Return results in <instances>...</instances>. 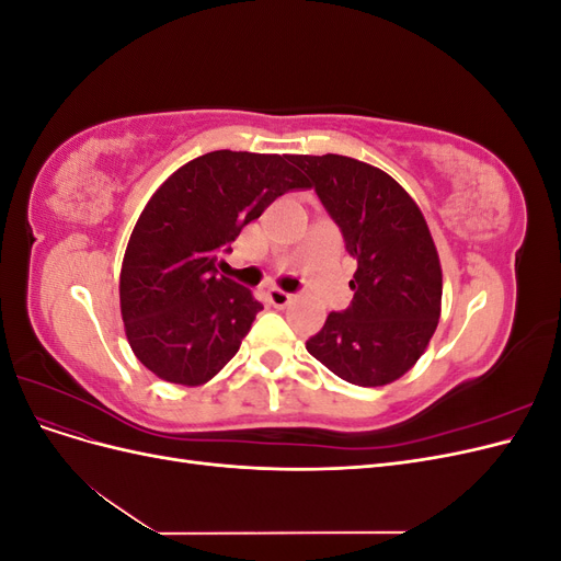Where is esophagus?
<instances>
[{
    "label": "esophagus",
    "mask_w": 561,
    "mask_h": 561,
    "mask_svg": "<svg viewBox=\"0 0 561 561\" xmlns=\"http://www.w3.org/2000/svg\"><path fill=\"white\" fill-rule=\"evenodd\" d=\"M268 301L274 304L276 309H283V307H287V304L293 301V295L280 290V287H271V290H268Z\"/></svg>",
    "instance_id": "1"
}]
</instances>
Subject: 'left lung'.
Listing matches in <instances>:
<instances>
[{
	"mask_svg": "<svg viewBox=\"0 0 561 561\" xmlns=\"http://www.w3.org/2000/svg\"><path fill=\"white\" fill-rule=\"evenodd\" d=\"M290 161L342 229L358 260L351 307L332 311L307 351L339 379L386 386L426 351L443 304V268L414 198L379 168L351 157L297 154Z\"/></svg>",
	"mask_w": 561,
	"mask_h": 561,
	"instance_id": "8db88e82",
	"label": "left lung"
}]
</instances>
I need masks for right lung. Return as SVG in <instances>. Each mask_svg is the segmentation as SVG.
Segmentation results:
<instances>
[{
  "label": "right lung",
  "instance_id": "obj_1",
  "mask_svg": "<svg viewBox=\"0 0 561 561\" xmlns=\"http://www.w3.org/2000/svg\"><path fill=\"white\" fill-rule=\"evenodd\" d=\"M307 186L287 154L217 149L178 168L145 206L118 278L135 358L163 381H210L264 309L217 274L219 254L278 196Z\"/></svg>",
  "mask_w": 561,
  "mask_h": 561
}]
</instances>
